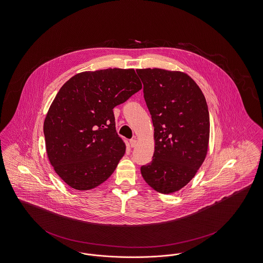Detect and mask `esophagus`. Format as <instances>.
Masks as SVG:
<instances>
[{
	"label": "esophagus",
	"instance_id": "34e87169",
	"mask_svg": "<svg viewBox=\"0 0 263 263\" xmlns=\"http://www.w3.org/2000/svg\"><path fill=\"white\" fill-rule=\"evenodd\" d=\"M129 143H130L132 147H135L137 145V143H138V140H136V139H132V140H129Z\"/></svg>",
	"mask_w": 263,
	"mask_h": 263
}]
</instances>
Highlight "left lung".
I'll return each mask as SVG.
<instances>
[{"label": "left lung", "mask_w": 263, "mask_h": 263, "mask_svg": "<svg viewBox=\"0 0 263 263\" xmlns=\"http://www.w3.org/2000/svg\"><path fill=\"white\" fill-rule=\"evenodd\" d=\"M155 127L153 160L140 167L147 184L158 193L186 185L206 157L210 112L193 79L181 71L137 70Z\"/></svg>", "instance_id": "left-lung-1"}]
</instances>
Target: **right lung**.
<instances>
[{"instance_id": "1", "label": "right lung", "mask_w": 263, "mask_h": 263, "mask_svg": "<svg viewBox=\"0 0 263 263\" xmlns=\"http://www.w3.org/2000/svg\"><path fill=\"white\" fill-rule=\"evenodd\" d=\"M141 88L134 69L80 72L61 88L44 123L47 154L70 187L88 191L106 180L125 152L114 107Z\"/></svg>"}]
</instances>
